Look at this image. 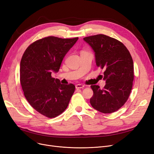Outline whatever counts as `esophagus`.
Wrapping results in <instances>:
<instances>
[{
	"mask_svg": "<svg viewBox=\"0 0 154 154\" xmlns=\"http://www.w3.org/2000/svg\"><path fill=\"white\" fill-rule=\"evenodd\" d=\"M83 88H84V85H82V84H77L76 86H75V88L77 89H82Z\"/></svg>",
	"mask_w": 154,
	"mask_h": 154,
	"instance_id": "34e87169",
	"label": "esophagus"
}]
</instances>
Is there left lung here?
Returning <instances> with one entry per match:
<instances>
[{
  "mask_svg": "<svg viewBox=\"0 0 154 154\" xmlns=\"http://www.w3.org/2000/svg\"><path fill=\"white\" fill-rule=\"evenodd\" d=\"M94 53L96 64L104 69L103 89L92 85L93 96L90 103L101 113H113L128 100L133 87L134 65L125 45L117 39L99 34L83 38Z\"/></svg>",
  "mask_w": 154,
  "mask_h": 154,
  "instance_id": "8db88e82",
  "label": "left lung"
}]
</instances>
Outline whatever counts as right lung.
Masks as SVG:
<instances>
[{"mask_svg":"<svg viewBox=\"0 0 154 154\" xmlns=\"http://www.w3.org/2000/svg\"><path fill=\"white\" fill-rule=\"evenodd\" d=\"M78 38L49 36L39 39L22 56L20 72L24 95L33 109L45 117L54 118L63 112L75 91L73 84H62L51 73L59 71L65 56Z\"/></svg>","mask_w":154,"mask_h":154,"instance_id":"right-lung-1","label":"right lung"}]
</instances>
